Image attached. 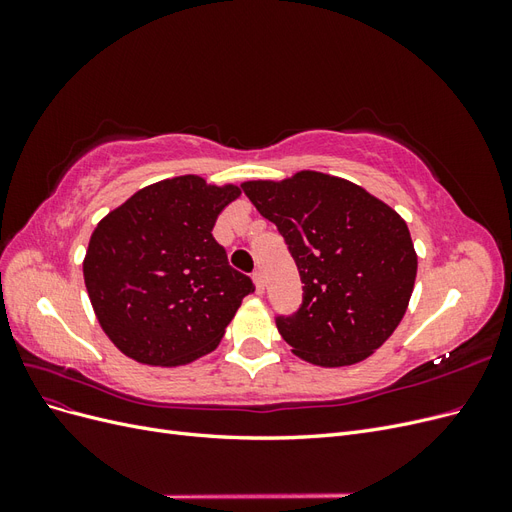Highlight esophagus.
I'll return each instance as SVG.
<instances>
[{
  "instance_id": "34e87169",
  "label": "esophagus",
  "mask_w": 512,
  "mask_h": 512,
  "mask_svg": "<svg viewBox=\"0 0 512 512\" xmlns=\"http://www.w3.org/2000/svg\"><path fill=\"white\" fill-rule=\"evenodd\" d=\"M252 277H254V284H256V290H258V294L265 292V275H262L260 271H256Z\"/></svg>"
}]
</instances>
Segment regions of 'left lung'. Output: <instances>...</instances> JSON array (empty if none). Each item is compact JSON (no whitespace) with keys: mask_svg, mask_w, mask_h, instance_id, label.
<instances>
[{"mask_svg":"<svg viewBox=\"0 0 512 512\" xmlns=\"http://www.w3.org/2000/svg\"><path fill=\"white\" fill-rule=\"evenodd\" d=\"M241 190L273 222L297 262L303 305L277 318L299 359L320 367L365 361L404 318L416 280L408 224L361 185L318 170Z\"/></svg>","mask_w":512,"mask_h":512,"instance_id":"left-lung-1","label":"left lung"}]
</instances>
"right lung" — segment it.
Returning a JSON list of instances; mask_svg holds the SVG:
<instances>
[{
  "label": "right lung",
  "mask_w": 512,
  "mask_h": 512,
  "mask_svg": "<svg viewBox=\"0 0 512 512\" xmlns=\"http://www.w3.org/2000/svg\"><path fill=\"white\" fill-rule=\"evenodd\" d=\"M239 185L198 175L151 183L91 232L83 275L106 337L136 363L188 365L218 348L247 275L228 265L211 230Z\"/></svg>",
  "instance_id": "right-lung-1"
}]
</instances>
